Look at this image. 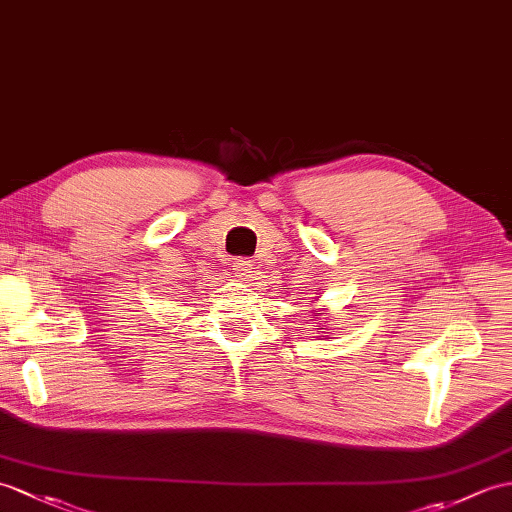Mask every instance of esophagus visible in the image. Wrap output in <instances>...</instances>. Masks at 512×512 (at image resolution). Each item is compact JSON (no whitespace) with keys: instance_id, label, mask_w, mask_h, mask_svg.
<instances>
[{"instance_id":"34e87169","label":"esophagus","mask_w":512,"mask_h":512,"mask_svg":"<svg viewBox=\"0 0 512 512\" xmlns=\"http://www.w3.org/2000/svg\"><path fill=\"white\" fill-rule=\"evenodd\" d=\"M231 270H233V275H235L237 279L246 281L248 277H251L253 264H251V261H246V259H235V261H233V266H231Z\"/></svg>"}]
</instances>
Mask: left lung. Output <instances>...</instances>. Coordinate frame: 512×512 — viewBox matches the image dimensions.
Listing matches in <instances>:
<instances>
[{
	"instance_id": "8db88e82",
	"label": "left lung",
	"mask_w": 512,
	"mask_h": 512,
	"mask_svg": "<svg viewBox=\"0 0 512 512\" xmlns=\"http://www.w3.org/2000/svg\"><path fill=\"white\" fill-rule=\"evenodd\" d=\"M323 310H325V307H323ZM318 316V314H316ZM316 327H320V325H316ZM320 329H323V327H320Z\"/></svg>"
}]
</instances>
